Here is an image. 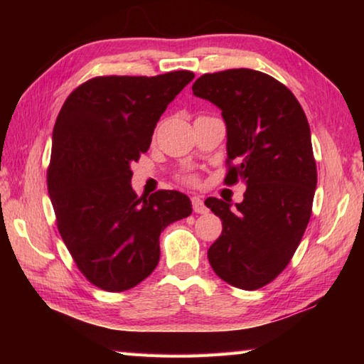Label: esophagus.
I'll list each match as a JSON object with an SVG mask.
<instances>
[{
  "label": "esophagus",
  "mask_w": 364,
  "mask_h": 364,
  "mask_svg": "<svg viewBox=\"0 0 364 364\" xmlns=\"http://www.w3.org/2000/svg\"><path fill=\"white\" fill-rule=\"evenodd\" d=\"M191 202H193V210H194L196 213H205V212H207V207H205L204 200H202L200 197L194 196L193 199H191Z\"/></svg>",
  "instance_id": "1"
}]
</instances>
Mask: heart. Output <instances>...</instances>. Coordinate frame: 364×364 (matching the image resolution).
<instances>
[{
    "mask_svg": "<svg viewBox=\"0 0 364 364\" xmlns=\"http://www.w3.org/2000/svg\"><path fill=\"white\" fill-rule=\"evenodd\" d=\"M188 181H194V178H188Z\"/></svg>",
    "mask_w": 364,
    "mask_h": 364,
    "instance_id": "obj_1",
    "label": "heart"
}]
</instances>
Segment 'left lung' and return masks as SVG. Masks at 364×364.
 Masks as SVG:
<instances>
[{
  "label": "left lung",
  "instance_id": "obj_1",
  "mask_svg": "<svg viewBox=\"0 0 364 364\" xmlns=\"http://www.w3.org/2000/svg\"><path fill=\"white\" fill-rule=\"evenodd\" d=\"M193 93L215 104L226 123L225 183L247 186L236 207L205 200L223 221L208 262L228 284L255 291L287 267L311 217L318 176L310 125L292 91L258 70L205 73Z\"/></svg>",
  "mask_w": 364,
  "mask_h": 364
}]
</instances>
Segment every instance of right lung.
<instances>
[{"mask_svg": "<svg viewBox=\"0 0 364 364\" xmlns=\"http://www.w3.org/2000/svg\"><path fill=\"white\" fill-rule=\"evenodd\" d=\"M194 78L96 77L67 97L53 130L48 193L58 230L85 278L102 291L139 284L160 258L159 236L193 212L186 194L132 188V164L149 149L160 115Z\"/></svg>", "mask_w": 364, "mask_h": 364, "instance_id": "add662e5", "label": "right lung"}]
</instances>
